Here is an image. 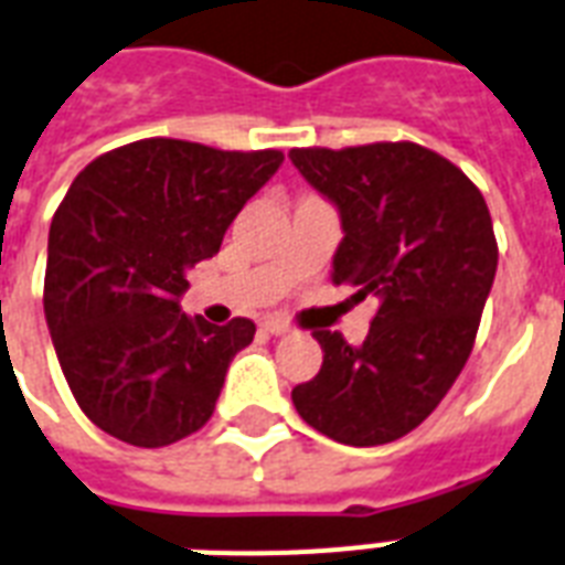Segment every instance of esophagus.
I'll return each instance as SVG.
<instances>
[{"label": "esophagus", "mask_w": 565, "mask_h": 565, "mask_svg": "<svg viewBox=\"0 0 565 565\" xmlns=\"http://www.w3.org/2000/svg\"><path fill=\"white\" fill-rule=\"evenodd\" d=\"M264 329L273 334V338H284V334H290V322L278 320V317H266Z\"/></svg>", "instance_id": "esophagus-1"}]
</instances>
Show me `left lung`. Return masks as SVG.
<instances>
[{
	"label": "left lung",
	"instance_id": "8db88e82",
	"mask_svg": "<svg viewBox=\"0 0 565 565\" xmlns=\"http://www.w3.org/2000/svg\"><path fill=\"white\" fill-rule=\"evenodd\" d=\"M340 215L331 284L379 305L361 347L317 331L320 373L292 387L305 424L340 445L376 447L424 424L471 355L498 269L480 189L412 141L290 150Z\"/></svg>",
	"mask_w": 565,
	"mask_h": 565
}]
</instances>
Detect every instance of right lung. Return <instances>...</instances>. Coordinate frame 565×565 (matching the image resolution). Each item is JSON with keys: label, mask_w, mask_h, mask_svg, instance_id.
<instances>
[{"label": "right lung", "mask_w": 565, "mask_h": 565, "mask_svg": "<svg viewBox=\"0 0 565 565\" xmlns=\"http://www.w3.org/2000/svg\"><path fill=\"white\" fill-rule=\"evenodd\" d=\"M281 162V150L145 139L71 183L50 225L43 313L73 397L103 433L166 447L210 420L254 322L186 317V273L218 254Z\"/></svg>", "instance_id": "add662e5"}]
</instances>
